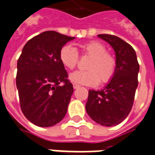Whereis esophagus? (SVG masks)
<instances>
[{"mask_svg": "<svg viewBox=\"0 0 155 155\" xmlns=\"http://www.w3.org/2000/svg\"><path fill=\"white\" fill-rule=\"evenodd\" d=\"M72 85H73V88H75V89H77V88H78V87H79V85H78V84H76V83H73V84H72Z\"/></svg>", "mask_w": 155, "mask_h": 155, "instance_id": "esophagus-1", "label": "esophagus"}]
</instances>
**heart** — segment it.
I'll return each mask as SVG.
<instances>
[{
  "instance_id": "heart-1",
  "label": "heart",
  "mask_w": 155,
  "mask_h": 155,
  "mask_svg": "<svg viewBox=\"0 0 155 155\" xmlns=\"http://www.w3.org/2000/svg\"><path fill=\"white\" fill-rule=\"evenodd\" d=\"M79 51L84 56L89 57L87 63V71H76L69 76L71 82L85 86H96L99 83H105L111 79L114 73L115 59L106 51V48L97 41H91L79 46ZM59 59L63 67L69 70L75 68L78 61V54L75 48L64 46L59 52Z\"/></svg>"
}]
</instances>
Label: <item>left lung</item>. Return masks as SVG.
<instances>
[{
    "label": "left lung",
    "instance_id": "8db88e82",
    "mask_svg": "<svg viewBox=\"0 0 155 155\" xmlns=\"http://www.w3.org/2000/svg\"><path fill=\"white\" fill-rule=\"evenodd\" d=\"M114 50L115 70L111 80L101 90H89L86 111L93 121L112 127L124 120L133 107L138 87L139 65L134 49L121 38L100 34Z\"/></svg>",
    "mask_w": 155,
    "mask_h": 155
}]
</instances>
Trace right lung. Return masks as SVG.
Returning <instances> with one entry per match:
<instances>
[{
  "label": "right lung",
  "instance_id": "add662e5",
  "mask_svg": "<svg viewBox=\"0 0 155 155\" xmlns=\"http://www.w3.org/2000/svg\"><path fill=\"white\" fill-rule=\"evenodd\" d=\"M74 38L54 31H44L27 41L17 61L16 87L21 108L37 126H53L67 114L73 87L60 62L59 52Z\"/></svg>",
  "mask_w": 155,
  "mask_h": 155
}]
</instances>
